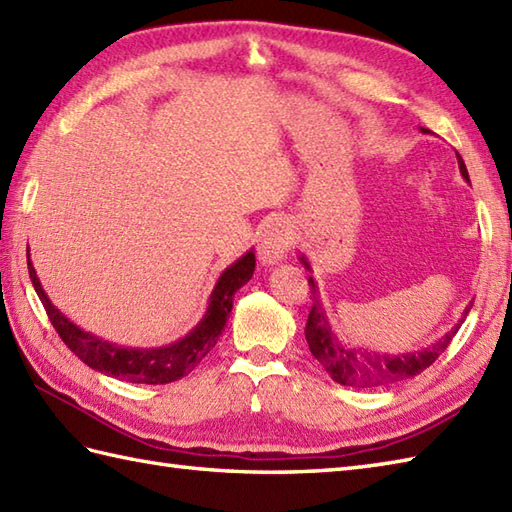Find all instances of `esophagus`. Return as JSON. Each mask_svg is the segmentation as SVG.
<instances>
[{
	"label": "esophagus",
	"mask_w": 512,
	"mask_h": 512,
	"mask_svg": "<svg viewBox=\"0 0 512 512\" xmlns=\"http://www.w3.org/2000/svg\"><path fill=\"white\" fill-rule=\"evenodd\" d=\"M292 246V228L286 220L270 222L259 235V259L264 264H279Z\"/></svg>",
	"instance_id": "1"
}]
</instances>
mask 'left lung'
Returning <instances> with one entry per match:
<instances>
[{
	"instance_id": "obj_1",
	"label": "left lung",
	"mask_w": 512,
	"mask_h": 512,
	"mask_svg": "<svg viewBox=\"0 0 512 512\" xmlns=\"http://www.w3.org/2000/svg\"><path fill=\"white\" fill-rule=\"evenodd\" d=\"M427 134V129H422ZM458 165L460 173L464 180H469V171H466L464 160L458 156ZM301 264L310 270V264L306 257H299ZM310 290H312V310L308 314V323H306V339L312 356L323 365L325 372L332 376L339 385L347 387H361V389H374V387H385L391 383H400V380H407L418 376L424 372L429 365L436 363V358L447 350L449 343L453 341V336L458 334L460 325L464 319H460L453 328L438 339L436 343H431L422 350H413L405 354H385V352H369L363 350V347H350L343 341H339V336L334 334L332 325L328 321V314H325V308L319 297V288L317 281L312 277L308 279ZM473 303L466 306L464 314H469Z\"/></svg>"
}]
</instances>
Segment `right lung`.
Returning <instances> with one entry per match:
<instances>
[{"mask_svg": "<svg viewBox=\"0 0 512 512\" xmlns=\"http://www.w3.org/2000/svg\"><path fill=\"white\" fill-rule=\"evenodd\" d=\"M28 257V273L30 281L35 286L43 308L48 312V319L54 325V330L61 336V341L81 358V361L96 369V372L123 378L127 383H143V385H167L182 376H189L195 367L200 365L202 358L209 354L226 325L228 314L233 310L235 292L250 281L255 270V253L248 250L246 255L237 259L235 264L228 266L217 279V284L209 297V308L195 328L182 336L180 341L162 345V347H125L110 341H103L92 332L81 330L79 325L72 323L65 314L54 308V303L48 299L46 290L41 288V281L35 273V266Z\"/></svg>", "mask_w": 512, "mask_h": 512, "instance_id": "add662e5", "label": "right lung"}]
</instances>
